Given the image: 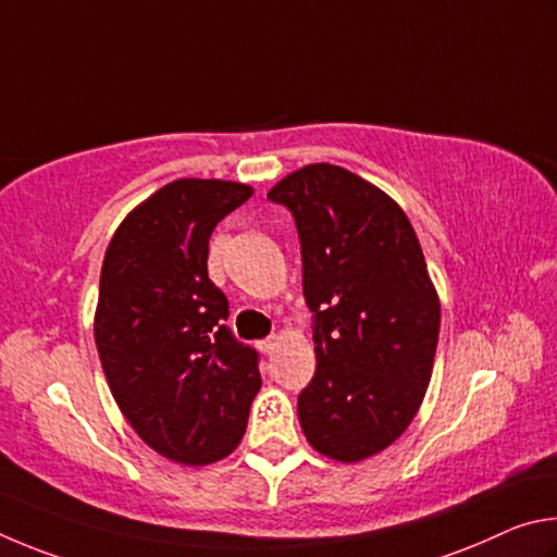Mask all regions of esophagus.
Here are the masks:
<instances>
[{"label":"esophagus","instance_id":"34e87169","mask_svg":"<svg viewBox=\"0 0 557 557\" xmlns=\"http://www.w3.org/2000/svg\"><path fill=\"white\" fill-rule=\"evenodd\" d=\"M257 347L261 349L263 355H271L273 349H276V337H267V339H259Z\"/></svg>","mask_w":557,"mask_h":557}]
</instances>
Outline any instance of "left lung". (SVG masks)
I'll return each instance as SVG.
<instances>
[{
  "label": "left lung",
  "mask_w": 557,
  "mask_h": 557,
  "mask_svg": "<svg viewBox=\"0 0 557 557\" xmlns=\"http://www.w3.org/2000/svg\"><path fill=\"white\" fill-rule=\"evenodd\" d=\"M269 200L294 214L315 374L298 394L308 443L339 462L382 453L421 406L441 304L404 210L333 163L286 175Z\"/></svg>",
  "instance_id": "1"
}]
</instances>
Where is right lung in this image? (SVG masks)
<instances>
[{"mask_svg":"<svg viewBox=\"0 0 557 557\" xmlns=\"http://www.w3.org/2000/svg\"><path fill=\"white\" fill-rule=\"evenodd\" d=\"M249 198L242 183L173 181L126 214L104 253L95 343L107 384L173 462L230 455L261 386L259 352L224 325L227 296L208 276L212 230Z\"/></svg>","mask_w":557,"mask_h":557,"instance_id":"right-lung-1","label":"right lung"}]
</instances>
